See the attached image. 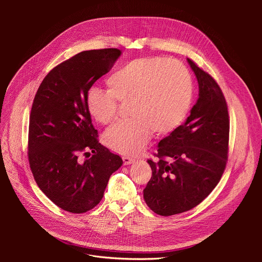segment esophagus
Returning a JSON list of instances; mask_svg holds the SVG:
<instances>
[{
	"mask_svg": "<svg viewBox=\"0 0 262 262\" xmlns=\"http://www.w3.org/2000/svg\"><path fill=\"white\" fill-rule=\"evenodd\" d=\"M122 160H123V164H124V165H130V164H134V163H135V160L132 159V158H129V157H123Z\"/></svg>",
	"mask_w": 262,
	"mask_h": 262,
	"instance_id": "obj_1",
	"label": "esophagus"
}]
</instances>
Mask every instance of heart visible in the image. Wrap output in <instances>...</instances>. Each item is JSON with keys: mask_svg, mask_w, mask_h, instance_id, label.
Returning a JSON list of instances; mask_svg holds the SVG:
<instances>
[{"mask_svg": "<svg viewBox=\"0 0 262 262\" xmlns=\"http://www.w3.org/2000/svg\"><path fill=\"white\" fill-rule=\"evenodd\" d=\"M111 91L92 89L87 96L90 114L101 124L113 121L119 101H133L129 120L108 128L104 142L122 155L143 150L154 130L166 135L176 129L188 115L193 82L190 71L176 61L160 57L130 61L107 80Z\"/></svg>", "mask_w": 262, "mask_h": 262, "instance_id": "heart-1", "label": "heart"}]
</instances>
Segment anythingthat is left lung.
<instances>
[{
	"instance_id": "left-lung-1",
	"label": "left lung",
	"mask_w": 262,
	"mask_h": 262,
	"mask_svg": "<svg viewBox=\"0 0 262 262\" xmlns=\"http://www.w3.org/2000/svg\"><path fill=\"white\" fill-rule=\"evenodd\" d=\"M198 81L199 97L185 122L161 140L159 158L148 160L152 176L143 191L160 215L188 211L215 188L228 158L229 115L223 92L207 72L186 59Z\"/></svg>"
}]
</instances>
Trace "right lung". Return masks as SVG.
<instances>
[{"mask_svg": "<svg viewBox=\"0 0 262 262\" xmlns=\"http://www.w3.org/2000/svg\"><path fill=\"white\" fill-rule=\"evenodd\" d=\"M120 55L118 49L81 52L53 68L35 95L29 163L39 189L63 210L82 213L95 207L110 176L123 164L98 142L87 106L89 89ZM81 152L88 156L85 160L79 159Z\"/></svg>", "mask_w": 262, "mask_h": 262, "instance_id": "add662e5", "label": "right lung"}]
</instances>
